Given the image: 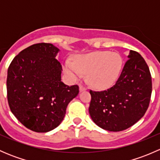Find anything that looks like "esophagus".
I'll use <instances>...</instances> for the list:
<instances>
[{"mask_svg": "<svg viewBox=\"0 0 160 160\" xmlns=\"http://www.w3.org/2000/svg\"><path fill=\"white\" fill-rule=\"evenodd\" d=\"M86 90L87 89L84 88V87H83V86H80V87H79V90H80V92L85 91V90Z\"/></svg>", "mask_w": 160, "mask_h": 160, "instance_id": "1", "label": "esophagus"}]
</instances>
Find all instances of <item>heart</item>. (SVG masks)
I'll return each mask as SVG.
<instances>
[{
    "instance_id": "obj_1",
    "label": "heart",
    "mask_w": 160,
    "mask_h": 160,
    "mask_svg": "<svg viewBox=\"0 0 160 160\" xmlns=\"http://www.w3.org/2000/svg\"><path fill=\"white\" fill-rule=\"evenodd\" d=\"M123 59L118 52L96 51L76 56L73 61L67 59L63 71L72 80L88 74V83L93 88L104 90L112 87L120 77Z\"/></svg>"
}]
</instances>
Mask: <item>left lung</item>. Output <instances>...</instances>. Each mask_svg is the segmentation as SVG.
<instances>
[{"instance_id": "obj_1", "label": "left lung", "mask_w": 160, "mask_h": 160, "mask_svg": "<svg viewBox=\"0 0 160 160\" xmlns=\"http://www.w3.org/2000/svg\"><path fill=\"white\" fill-rule=\"evenodd\" d=\"M128 59L112 88L92 91L90 118L100 128L110 132L128 128L139 121L149 107L152 77L145 59L130 50Z\"/></svg>"}]
</instances>
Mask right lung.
Here are the masks:
<instances>
[{
	"instance_id": "add662e5",
	"label": "right lung",
	"mask_w": 160,
	"mask_h": 160,
	"mask_svg": "<svg viewBox=\"0 0 160 160\" xmlns=\"http://www.w3.org/2000/svg\"><path fill=\"white\" fill-rule=\"evenodd\" d=\"M59 49L51 43L30 46L16 56L8 70L10 109L28 129L48 132L60 125L67 105L77 96V85L61 81Z\"/></svg>"
}]
</instances>
